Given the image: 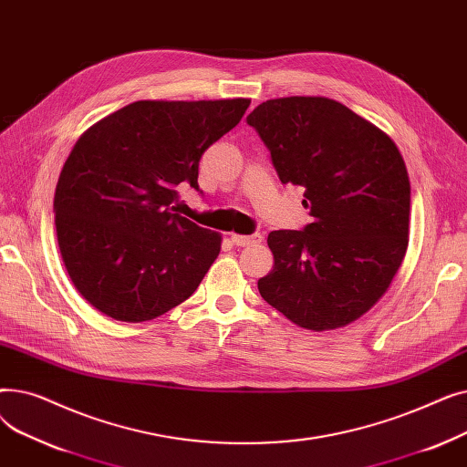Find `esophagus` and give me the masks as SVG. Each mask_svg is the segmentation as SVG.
<instances>
[{
    "mask_svg": "<svg viewBox=\"0 0 467 467\" xmlns=\"http://www.w3.org/2000/svg\"><path fill=\"white\" fill-rule=\"evenodd\" d=\"M231 240L236 244V246L244 248V246H255V244H261L263 236L259 233H255V234H236V233H233Z\"/></svg>",
    "mask_w": 467,
    "mask_h": 467,
    "instance_id": "obj_1",
    "label": "esophagus"
}]
</instances>
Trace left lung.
Returning a JSON list of instances; mask_svg holds the SVG:
<instances>
[{"label": "left lung", "instance_id": "obj_1", "mask_svg": "<svg viewBox=\"0 0 467 467\" xmlns=\"http://www.w3.org/2000/svg\"><path fill=\"white\" fill-rule=\"evenodd\" d=\"M252 125L282 183L305 187L312 223L273 231L275 266L261 297L310 331L345 327L369 312L398 275L409 246L410 183L384 130L324 96L259 104Z\"/></svg>", "mask_w": 467, "mask_h": 467}]
</instances>
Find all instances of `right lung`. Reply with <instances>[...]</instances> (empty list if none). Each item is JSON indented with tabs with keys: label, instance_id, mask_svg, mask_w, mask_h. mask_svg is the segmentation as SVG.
Here are the masks:
<instances>
[{
	"label": "right lung",
	"instance_id": "obj_1",
	"mask_svg": "<svg viewBox=\"0 0 467 467\" xmlns=\"http://www.w3.org/2000/svg\"><path fill=\"white\" fill-rule=\"evenodd\" d=\"M252 100H140L87 129L55 191L58 248L81 297L117 322L155 320L189 299L221 234L174 212L176 187L199 189L208 147Z\"/></svg>",
	"mask_w": 467,
	"mask_h": 467
}]
</instances>
